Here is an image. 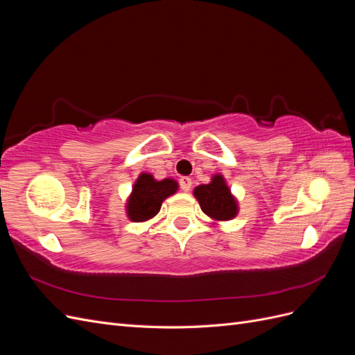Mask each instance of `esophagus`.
Masks as SVG:
<instances>
[{
    "label": "esophagus",
    "instance_id": "obj_1",
    "mask_svg": "<svg viewBox=\"0 0 355 355\" xmlns=\"http://www.w3.org/2000/svg\"><path fill=\"white\" fill-rule=\"evenodd\" d=\"M179 185H180V189L184 192H189L191 191V187H192V180L189 178H180L179 180Z\"/></svg>",
    "mask_w": 355,
    "mask_h": 355
}]
</instances>
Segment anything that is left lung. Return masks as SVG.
Masks as SVG:
<instances>
[{"mask_svg": "<svg viewBox=\"0 0 355 355\" xmlns=\"http://www.w3.org/2000/svg\"><path fill=\"white\" fill-rule=\"evenodd\" d=\"M194 196L200 202L201 210L211 219L230 220L235 218L239 211L237 201L232 197L220 175L213 176L210 184L197 187L194 189Z\"/></svg>", "mask_w": 355, "mask_h": 355, "instance_id": "1", "label": "left lung"}]
</instances>
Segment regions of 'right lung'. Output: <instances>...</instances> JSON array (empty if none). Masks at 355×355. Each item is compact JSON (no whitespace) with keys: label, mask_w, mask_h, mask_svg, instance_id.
<instances>
[{"label":"right lung","mask_w":355,"mask_h":355,"mask_svg":"<svg viewBox=\"0 0 355 355\" xmlns=\"http://www.w3.org/2000/svg\"><path fill=\"white\" fill-rule=\"evenodd\" d=\"M178 189L176 180H155L151 175L142 173L137 178L132 196L127 201V214L133 222H145L154 218L168 196Z\"/></svg>","instance_id":"obj_1"}]
</instances>
